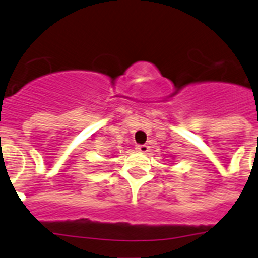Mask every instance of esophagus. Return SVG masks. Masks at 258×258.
I'll list each match as a JSON object with an SVG mask.
<instances>
[{"label":"esophagus","instance_id":"1","mask_svg":"<svg viewBox=\"0 0 258 258\" xmlns=\"http://www.w3.org/2000/svg\"><path fill=\"white\" fill-rule=\"evenodd\" d=\"M136 149H138V152H140V153H148V152H149V147H148L147 144L136 145Z\"/></svg>","mask_w":258,"mask_h":258}]
</instances>
